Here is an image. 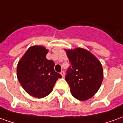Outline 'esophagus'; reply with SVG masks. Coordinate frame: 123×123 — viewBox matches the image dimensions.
Wrapping results in <instances>:
<instances>
[{
	"label": "esophagus",
	"instance_id": "1",
	"mask_svg": "<svg viewBox=\"0 0 123 123\" xmlns=\"http://www.w3.org/2000/svg\"><path fill=\"white\" fill-rule=\"evenodd\" d=\"M61 74L63 78L65 76V73H64V71H61Z\"/></svg>",
	"mask_w": 123,
	"mask_h": 123
}]
</instances>
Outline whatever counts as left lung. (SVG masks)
<instances>
[{
	"label": "left lung",
	"instance_id": "8db88e82",
	"mask_svg": "<svg viewBox=\"0 0 123 123\" xmlns=\"http://www.w3.org/2000/svg\"><path fill=\"white\" fill-rule=\"evenodd\" d=\"M70 61L65 80L72 95L79 100L91 98L98 91L103 79L100 61L88 50L81 48L65 50Z\"/></svg>",
	"mask_w": 123,
	"mask_h": 123
}]
</instances>
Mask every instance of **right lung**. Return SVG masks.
Returning <instances> with one entry per match:
<instances>
[{"mask_svg":"<svg viewBox=\"0 0 123 123\" xmlns=\"http://www.w3.org/2000/svg\"><path fill=\"white\" fill-rule=\"evenodd\" d=\"M48 50L42 46L29 48L17 66L18 80L25 91L36 98L45 97L62 76L54 69L55 62L46 58Z\"/></svg>","mask_w":123,"mask_h":123,"instance_id":"1","label":"right lung"}]
</instances>
